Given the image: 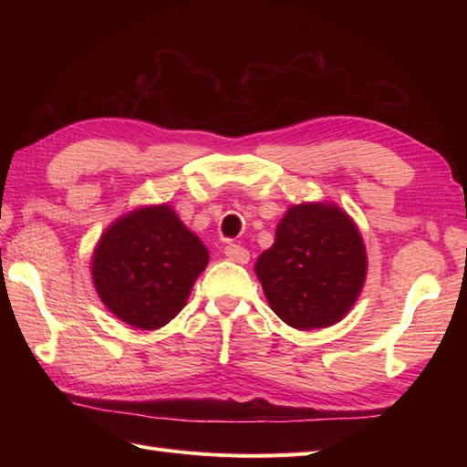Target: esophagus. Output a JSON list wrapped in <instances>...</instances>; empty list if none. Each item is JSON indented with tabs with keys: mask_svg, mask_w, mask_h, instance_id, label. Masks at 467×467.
Returning a JSON list of instances; mask_svg holds the SVG:
<instances>
[{
	"mask_svg": "<svg viewBox=\"0 0 467 467\" xmlns=\"http://www.w3.org/2000/svg\"><path fill=\"white\" fill-rule=\"evenodd\" d=\"M225 257H228L230 261L234 263H239V265H245L249 261V251L242 245H228L225 247Z\"/></svg>",
	"mask_w": 467,
	"mask_h": 467,
	"instance_id": "obj_1",
	"label": "esophagus"
}]
</instances>
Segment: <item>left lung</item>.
<instances>
[{"label":"left lung","mask_w":467,"mask_h":467,"mask_svg":"<svg viewBox=\"0 0 467 467\" xmlns=\"http://www.w3.org/2000/svg\"><path fill=\"white\" fill-rule=\"evenodd\" d=\"M368 273L364 239L335 202L292 204L255 275L273 312L300 331L325 329L357 304Z\"/></svg>","instance_id":"obj_1"}]
</instances>
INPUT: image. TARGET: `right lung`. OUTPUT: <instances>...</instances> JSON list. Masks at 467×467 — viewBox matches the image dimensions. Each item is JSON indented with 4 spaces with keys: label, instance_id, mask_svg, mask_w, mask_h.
Here are the masks:
<instances>
[{
    "label": "right lung",
    "instance_id": "add662e5",
    "mask_svg": "<svg viewBox=\"0 0 467 467\" xmlns=\"http://www.w3.org/2000/svg\"><path fill=\"white\" fill-rule=\"evenodd\" d=\"M208 259L201 237L171 206L146 204L119 216L99 237L91 278L112 316L153 331L185 307Z\"/></svg>",
    "mask_w": 467,
    "mask_h": 467
}]
</instances>
